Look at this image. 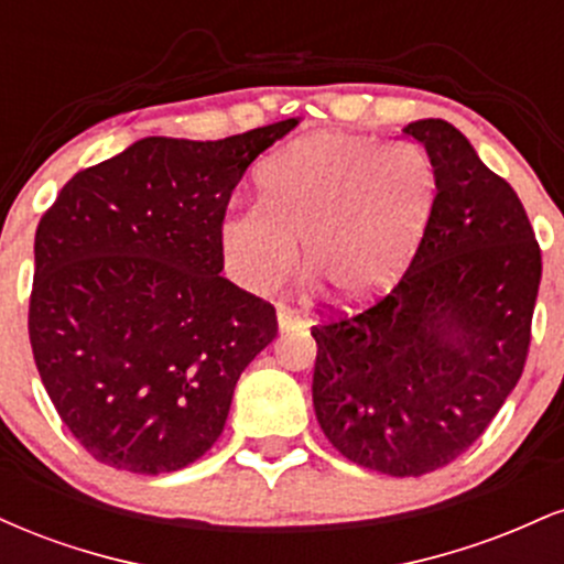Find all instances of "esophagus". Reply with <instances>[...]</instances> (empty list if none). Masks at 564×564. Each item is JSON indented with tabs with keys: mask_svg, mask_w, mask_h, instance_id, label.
I'll return each mask as SVG.
<instances>
[{
	"mask_svg": "<svg viewBox=\"0 0 564 564\" xmlns=\"http://www.w3.org/2000/svg\"><path fill=\"white\" fill-rule=\"evenodd\" d=\"M278 328H281V332H294V328H304V321L300 315L291 313V310L281 307L278 310Z\"/></svg>",
	"mask_w": 564,
	"mask_h": 564,
	"instance_id": "obj_1",
	"label": "esophagus"
}]
</instances>
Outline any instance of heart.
Segmentation results:
<instances>
[{
  "mask_svg": "<svg viewBox=\"0 0 564 564\" xmlns=\"http://www.w3.org/2000/svg\"><path fill=\"white\" fill-rule=\"evenodd\" d=\"M260 200H232L217 225L219 257L236 286L268 294L296 262L339 302L390 289L416 254L437 196L432 161L413 145L364 134H315L262 164Z\"/></svg>",
  "mask_w": 564,
  "mask_h": 564,
  "instance_id": "heart-1",
  "label": "heart"
}]
</instances>
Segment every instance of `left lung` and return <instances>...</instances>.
Listing matches in <instances>:
<instances>
[{
  "mask_svg": "<svg viewBox=\"0 0 564 564\" xmlns=\"http://www.w3.org/2000/svg\"><path fill=\"white\" fill-rule=\"evenodd\" d=\"M437 196L405 275L352 318L313 326V405L349 462L435 471L482 435L522 377L541 249L520 198L443 119L403 129Z\"/></svg>",
  "mask_w": 564,
  "mask_h": 564,
  "instance_id": "1",
  "label": "left lung"
}]
</instances>
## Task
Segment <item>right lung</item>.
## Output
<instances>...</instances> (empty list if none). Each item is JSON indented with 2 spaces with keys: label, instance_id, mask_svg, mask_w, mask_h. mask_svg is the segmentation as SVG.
<instances>
[{
  "label": "right lung",
  "instance_id": "1",
  "mask_svg": "<svg viewBox=\"0 0 564 564\" xmlns=\"http://www.w3.org/2000/svg\"><path fill=\"white\" fill-rule=\"evenodd\" d=\"M300 119L225 140L142 138L68 180L36 228L29 336L44 390L97 462L177 471L223 435L275 310L223 278L217 225Z\"/></svg>",
  "mask_w": 564,
  "mask_h": 564
}]
</instances>
